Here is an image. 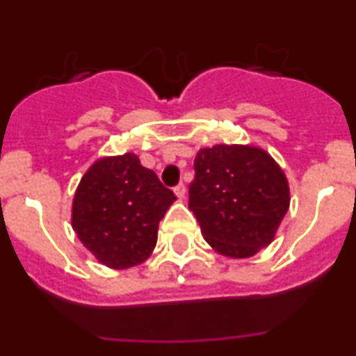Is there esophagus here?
<instances>
[{
    "label": "esophagus",
    "instance_id": "obj_1",
    "mask_svg": "<svg viewBox=\"0 0 356 356\" xmlns=\"http://www.w3.org/2000/svg\"><path fill=\"white\" fill-rule=\"evenodd\" d=\"M174 193H175V196H177V198H184L186 196V186L184 184H177L174 188Z\"/></svg>",
    "mask_w": 356,
    "mask_h": 356
}]
</instances>
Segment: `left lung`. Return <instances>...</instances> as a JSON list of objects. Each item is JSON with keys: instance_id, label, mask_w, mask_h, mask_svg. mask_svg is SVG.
Returning <instances> with one entry per match:
<instances>
[{"instance_id": "left-lung-1", "label": "left lung", "mask_w": 356, "mask_h": 356, "mask_svg": "<svg viewBox=\"0 0 356 356\" xmlns=\"http://www.w3.org/2000/svg\"><path fill=\"white\" fill-rule=\"evenodd\" d=\"M289 200L288 179L265 149L215 145L195 158L189 210L204 241L224 257H253L270 245Z\"/></svg>"}]
</instances>
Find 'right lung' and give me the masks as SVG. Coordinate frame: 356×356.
Here are the masks:
<instances>
[{
	"instance_id": "right-lung-1",
	"label": "right lung",
	"mask_w": 356,
	"mask_h": 356,
	"mask_svg": "<svg viewBox=\"0 0 356 356\" xmlns=\"http://www.w3.org/2000/svg\"><path fill=\"white\" fill-rule=\"evenodd\" d=\"M174 201V193L134 153L99 158L79 182L72 229L96 260L124 270L152 254L158 224Z\"/></svg>"
}]
</instances>
